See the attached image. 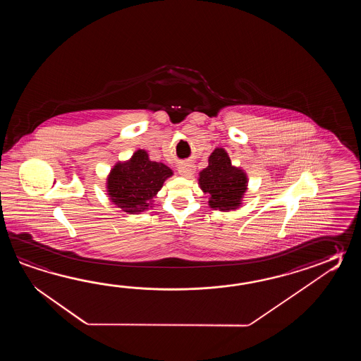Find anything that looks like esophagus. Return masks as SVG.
Listing matches in <instances>:
<instances>
[{
    "mask_svg": "<svg viewBox=\"0 0 361 361\" xmlns=\"http://www.w3.org/2000/svg\"><path fill=\"white\" fill-rule=\"evenodd\" d=\"M193 173H195V166H192V165H184L179 168V174L183 177H191Z\"/></svg>",
    "mask_w": 361,
    "mask_h": 361,
    "instance_id": "esophagus-1",
    "label": "esophagus"
}]
</instances>
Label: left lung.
<instances>
[{
  "label": "left lung",
  "mask_w": 361,
  "mask_h": 361,
  "mask_svg": "<svg viewBox=\"0 0 361 361\" xmlns=\"http://www.w3.org/2000/svg\"><path fill=\"white\" fill-rule=\"evenodd\" d=\"M199 184L202 191L209 193V207L230 212L241 205L247 178L244 170L231 164L223 148H215L209 156L207 168L200 171Z\"/></svg>",
  "instance_id": "1"
}]
</instances>
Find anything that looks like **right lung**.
<instances>
[{
    "label": "right lung",
    "mask_w": 361,
    "mask_h": 361,
    "mask_svg": "<svg viewBox=\"0 0 361 361\" xmlns=\"http://www.w3.org/2000/svg\"><path fill=\"white\" fill-rule=\"evenodd\" d=\"M173 170L162 162L151 161L145 149H138L130 160L117 162L107 178V192L116 207L129 214L152 207V199Z\"/></svg>",
    "instance_id": "obj_1"
}]
</instances>
